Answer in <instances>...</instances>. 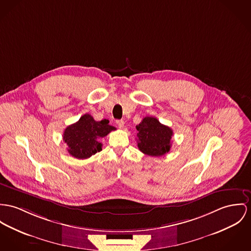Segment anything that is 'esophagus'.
I'll return each mask as SVG.
<instances>
[{
	"label": "esophagus",
	"instance_id": "esophagus-1",
	"mask_svg": "<svg viewBox=\"0 0 251 251\" xmlns=\"http://www.w3.org/2000/svg\"><path fill=\"white\" fill-rule=\"evenodd\" d=\"M116 125L118 126V128L122 129L124 127V121L123 120H116Z\"/></svg>",
	"mask_w": 251,
	"mask_h": 251
}]
</instances>
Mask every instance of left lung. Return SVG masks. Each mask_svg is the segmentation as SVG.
<instances>
[{
	"label": "left lung",
	"instance_id": "8db88e82",
	"mask_svg": "<svg viewBox=\"0 0 251 251\" xmlns=\"http://www.w3.org/2000/svg\"><path fill=\"white\" fill-rule=\"evenodd\" d=\"M137 147L143 154L161 156L171 148L173 131L161 124L155 117L146 116L136 125Z\"/></svg>",
	"mask_w": 251,
	"mask_h": 251
}]
</instances>
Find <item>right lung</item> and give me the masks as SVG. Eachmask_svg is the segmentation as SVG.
I'll use <instances>...</instances> for the list:
<instances>
[{"label": "right lung", "instance_id": "1", "mask_svg": "<svg viewBox=\"0 0 251 251\" xmlns=\"http://www.w3.org/2000/svg\"><path fill=\"white\" fill-rule=\"evenodd\" d=\"M115 130L114 126L109 125L108 119L96 121L93 116L86 114L65 129L63 140L68 145L69 154L85 159L100 152L102 150L100 139Z\"/></svg>", "mask_w": 251, "mask_h": 251}]
</instances>
